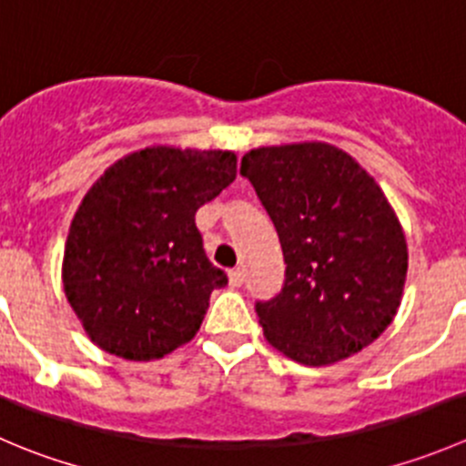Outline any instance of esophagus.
Segmentation results:
<instances>
[{
  "label": "esophagus",
  "instance_id": "esophagus-1",
  "mask_svg": "<svg viewBox=\"0 0 466 466\" xmlns=\"http://www.w3.org/2000/svg\"><path fill=\"white\" fill-rule=\"evenodd\" d=\"M243 279H246V275H243L241 268L229 270V284H232V287H241Z\"/></svg>",
  "mask_w": 466,
  "mask_h": 466
}]
</instances>
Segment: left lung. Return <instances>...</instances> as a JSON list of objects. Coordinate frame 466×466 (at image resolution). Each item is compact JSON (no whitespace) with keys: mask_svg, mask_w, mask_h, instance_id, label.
<instances>
[{"mask_svg":"<svg viewBox=\"0 0 466 466\" xmlns=\"http://www.w3.org/2000/svg\"><path fill=\"white\" fill-rule=\"evenodd\" d=\"M282 243L284 287L257 302L266 341L293 362L328 367L394 320L408 243L376 179L329 143H289L241 159Z\"/></svg>","mask_w":466,"mask_h":466,"instance_id":"8db88e82","label":"left lung"}]
</instances>
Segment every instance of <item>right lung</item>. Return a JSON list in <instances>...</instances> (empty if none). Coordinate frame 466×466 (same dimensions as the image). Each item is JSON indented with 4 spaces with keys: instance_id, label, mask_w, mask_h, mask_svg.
<instances>
[{
    "instance_id": "1",
    "label": "right lung",
    "mask_w": 466,
    "mask_h": 466,
    "mask_svg": "<svg viewBox=\"0 0 466 466\" xmlns=\"http://www.w3.org/2000/svg\"><path fill=\"white\" fill-rule=\"evenodd\" d=\"M237 179L229 150L152 146L104 170L63 252V289L95 346L134 362L196 337L228 275L205 255L196 211Z\"/></svg>"
}]
</instances>
